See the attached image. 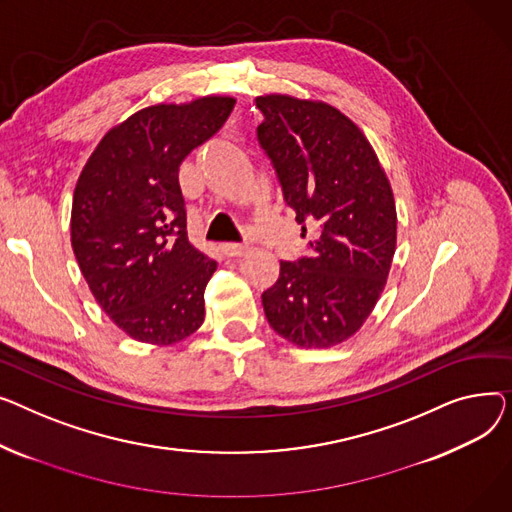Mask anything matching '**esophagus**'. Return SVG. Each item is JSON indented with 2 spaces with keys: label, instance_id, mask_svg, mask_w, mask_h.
<instances>
[{
  "label": "esophagus",
  "instance_id": "34e87169",
  "mask_svg": "<svg viewBox=\"0 0 512 512\" xmlns=\"http://www.w3.org/2000/svg\"><path fill=\"white\" fill-rule=\"evenodd\" d=\"M221 250H223V254H227V256H242V254L248 252V246H246V244L229 242V244H223Z\"/></svg>",
  "mask_w": 512,
  "mask_h": 512
}]
</instances>
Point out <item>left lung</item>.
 Instances as JSON below:
<instances>
[{
    "mask_svg": "<svg viewBox=\"0 0 512 512\" xmlns=\"http://www.w3.org/2000/svg\"><path fill=\"white\" fill-rule=\"evenodd\" d=\"M258 142L295 221H316L308 256L281 262L262 293L268 324L293 345L330 347L355 335L386 285L397 210L372 144L347 115L289 95L256 99Z\"/></svg>",
    "mask_w": 512,
    "mask_h": 512,
    "instance_id": "8db88e82",
    "label": "left lung"
}]
</instances>
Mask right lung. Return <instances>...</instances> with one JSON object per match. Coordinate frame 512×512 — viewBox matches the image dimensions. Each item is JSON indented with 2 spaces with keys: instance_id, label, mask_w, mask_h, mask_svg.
Listing matches in <instances>:
<instances>
[{
  "instance_id": "add662e5",
  "label": "right lung",
  "mask_w": 512,
  "mask_h": 512,
  "mask_svg": "<svg viewBox=\"0 0 512 512\" xmlns=\"http://www.w3.org/2000/svg\"><path fill=\"white\" fill-rule=\"evenodd\" d=\"M231 97L153 105L111 128L86 161L72 202V248L105 314L136 341L171 345L204 322L217 262L188 239L179 165L215 136Z\"/></svg>"
}]
</instances>
